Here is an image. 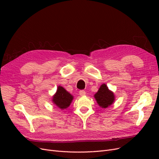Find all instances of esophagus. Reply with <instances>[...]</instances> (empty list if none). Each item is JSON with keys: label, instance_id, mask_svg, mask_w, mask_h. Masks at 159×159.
Instances as JSON below:
<instances>
[{"label": "esophagus", "instance_id": "34e87169", "mask_svg": "<svg viewBox=\"0 0 159 159\" xmlns=\"http://www.w3.org/2000/svg\"><path fill=\"white\" fill-rule=\"evenodd\" d=\"M79 93H80V95L81 96H84V95H85V91L84 90H80Z\"/></svg>", "mask_w": 159, "mask_h": 159}]
</instances>
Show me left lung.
Instances as JSON below:
<instances>
[{
  "instance_id": "left-lung-1",
  "label": "left lung",
  "mask_w": 159,
  "mask_h": 159,
  "mask_svg": "<svg viewBox=\"0 0 159 159\" xmlns=\"http://www.w3.org/2000/svg\"><path fill=\"white\" fill-rule=\"evenodd\" d=\"M94 98L101 107L107 108L113 104L115 100L114 93L110 91L105 84L100 86L98 92L94 95Z\"/></svg>"
}]
</instances>
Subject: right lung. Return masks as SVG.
<instances>
[{
    "mask_svg": "<svg viewBox=\"0 0 159 159\" xmlns=\"http://www.w3.org/2000/svg\"><path fill=\"white\" fill-rule=\"evenodd\" d=\"M74 97L70 93H68L61 86H58L56 93L52 98V102L61 109L68 108L71 104Z\"/></svg>",
    "mask_w": 159,
    "mask_h": 159,
    "instance_id": "right-lung-1",
    "label": "right lung"
}]
</instances>
